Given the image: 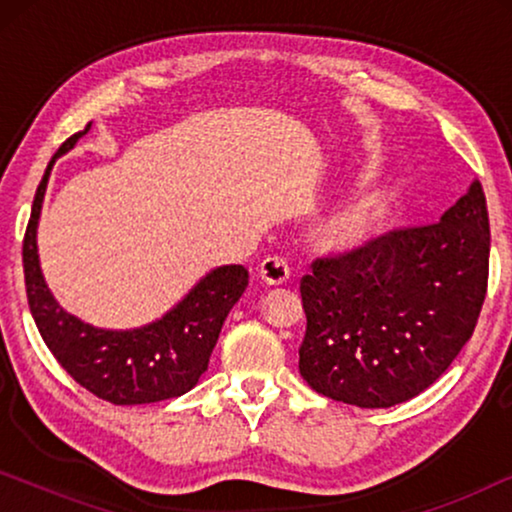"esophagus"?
Segmentation results:
<instances>
[{
    "instance_id": "34e87169",
    "label": "esophagus",
    "mask_w": 512,
    "mask_h": 512,
    "mask_svg": "<svg viewBox=\"0 0 512 512\" xmlns=\"http://www.w3.org/2000/svg\"><path fill=\"white\" fill-rule=\"evenodd\" d=\"M258 275H261L263 282L270 286L284 284L286 279H289V263H286V258L282 256H268L261 261Z\"/></svg>"
}]
</instances>
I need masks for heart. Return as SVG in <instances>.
Here are the masks:
<instances>
[{"instance_id":"heart-1","label":"heart","mask_w":512,"mask_h":512,"mask_svg":"<svg viewBox=\"0 0 512 512\" xmlns=\"http://www.w3.org/2000/svg\"><path fill=\"white\" fill-rule=\"evenodd\" d=\"M368 223V216L361 214V212H354V214H347L345 219L338 223V233L340 237H356L359 233H363V228H366Z\"/></svg>"}]
</instances>
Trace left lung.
Here are the masks:
<instances>
[{
	"label": "left lung",
	"mask_w": 512,
	"mask_h": 512,
	"mask_svg": "<svg viewBox=\"0 0 512 512\" xmlns=\"http://www.w3.org/2000/svg\"><path fill=\"white\" fill-rule=\"evenodd\" d=\"M489 216L480 181L426 226L319 256L300 279L298 370L317 394L391 408L429 389L471 340L487 296Z\"/></svg>",
	"instance_id": "8db88e82"
}]
</instances>
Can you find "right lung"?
<instances>
[{"instance_id": "add662e5", "label": "right lung", "mask_w": 512, "mask_h": 512, "mask_svg": "<svg viewBox=\"0 0 512 512\" xmlns=\"http://www.w3.org/2000/svg\"><path fill=\"white\" fill-rule=\"evenodd\" d=\"M88 128L90 123L62 142L34 195L23 240L27 303L46 347L90 394L114 405L177 398L191 391L207 370L223 321L249 286V270L244 265L212 270L163 319L132 331L93 328L62 310L41 277L37 221L55 158L74 149Z\"/></svg>"}]
</instances>
